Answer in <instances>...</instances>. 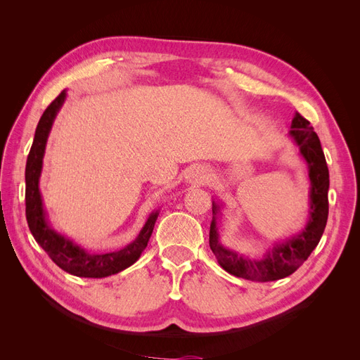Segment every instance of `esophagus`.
Returning <instances> with one entry per match:
<instances>
[{"label":"esophagus","instance_id":"34e87169","mask_svg":"<svg viewBox=\"0 0 360 360\" xmlns=\"http://www.w3.org/2000/svg\"><path fill=\"white\" fill-rule=\"evenodd\" d=\"M207 180H209V172L202 167L192 168L188 174V181L191 184H204Z\"/></svg>","mask_w":360,"mask_h":360}]
</instances>
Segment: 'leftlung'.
<instances>
[{
    "label": "left lung",
    "mask_w": 360,
    "mask_h": 360,
    "mask_svg": "<svg viewBox=\"0 0 360 360\" xmlns=\"http://www.w3.org/2000/svg\"><path fill=\"white\" fill-rule=\"evenodd\" d=\"M290 136L299 146L303 159L308 163L311 180L309 221L302 233L285 242L276 243L274 249L267 250L263 258H249L225 248L219 242L216 219L221 205L213 201V219L209 240L210 249L221 267L237 278L269 282L290 276L308 259L324 233L329 214V168L326 163L320 139L314 132L312 126H309L308 120L303 118L299 112H296L291 122Z\"/></svg>",
    "instance_id": "8db88e82"
}]
</instances>
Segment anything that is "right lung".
<instances>
[{
	"label": "right lung",
	"instance_id": "add662e5",
	"mask_svg": "<svg viewBox=\"0 0 360 360\" xmlns=\"http://www.w3.org/2000/svg\"><path fill=\"white\" fill-rule=\"evenodd\" d=\"M66 99V90H63L39 120L34 141L30 150L25 167V214L30 231L36 242L45 249V252L60 269L70 275L79 278H105L118 274L143 254L159 216V210L153 212L139 231L138 237L126 248L108 254H89L81 246L75 245L69 238L53 231L46 219V212L43 209V201L39 189V180L45 156L46 141L51 132L53 120Z\"/></svg>",
	"mask_w": 360,
	"mask_h": 360
}]
</instances>
